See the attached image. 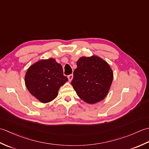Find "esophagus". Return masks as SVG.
Listing matches in <instances>:
<instances>
[{"label":"esophagus","instance_id":"1","mask_svg":"<svg viewBox=\"0 0 149 149\" xmlns=\"http://www.w3.org/2000/svg\"><path fill=\"white\" fill-rule=\"evenodd\" d=\"M68 81H69L70 82L72 81V79H73V75H72V74H71V75H68Z\"/></svg>","mask_w":149,"mask_h":149}]
</instances>
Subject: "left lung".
Here are the masks:
<instances>
[{"instance_id":"left-lung-1","label":"left lung","mask_w":149,"mask_h":149,"mask_svg":"<svg viewBox=\"0 0 149 149\" xmlns=\"http://www.w3.org/2000/svg\"><path fill=\"white\" fill-rule=\"evenodd\" d=\"M77 66L71 84L77 95L89 104L103 100L108 93L113 79L108 63L93 56L80 58Z\"/></svg>"}]
</instances>
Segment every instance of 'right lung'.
Instances as JSON below:
<instances>
[{"label": "right lung", "instance_id": "add662e5", "mask_svg": "<svg viewBox=\"0 0 149 149\" xmlns=\"http://www.w3.org/2000/svg\"><path fill=\"white\" fill-rule=\"evenodd\" d=\"M68 81L63 75L62 66L53 58L35 63L28 68L25 75L27 90L43 103L54 99L58 96L59 88Z\"/></svg>", "mask_w": 149, "mask_h": 149}]
</instances>
